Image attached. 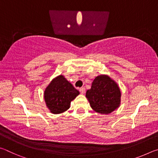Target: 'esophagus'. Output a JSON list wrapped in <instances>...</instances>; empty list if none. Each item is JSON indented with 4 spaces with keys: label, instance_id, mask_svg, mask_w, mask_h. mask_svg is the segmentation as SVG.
Here are the masks:
<instances>
[{
    "label": "esophagus",
    "instance_id": "1",
    "mask_svg": "<svg viewBox=\"0 0 158 158\" xmlns=\"http://www.w3.org/2000/svg\"><path fill=\"white\" fill-rule=\"evenodd\" d=\"M79 91H80V93H81V94H84V93H85V88H81V89H79Z\"/></svg>",
    "mask_w": 158,
    "mask_h": 158
}]
</instances>
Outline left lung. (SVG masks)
<instances>
[{"instance_id":"8db88e82","label":"left lung","mask_w":158,"mask_h":158,"mask_svg":"<svg viewBox=\"0 0 158 158\" xmlns=\"http://www.w3.org/2000/svg\"><path fill=\"white\" fill-rule=\"evenodd\" d=\"M85 97L91 108L101 114H109L121 105V93L118 85L110 77L100 74L96 77Z\"/></svg>"}]
</instances>
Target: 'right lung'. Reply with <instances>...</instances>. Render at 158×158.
Wrapping results in <instances>:
<instances>
[{
  "label": "right lung",
  "mask_w": 158,
  "mask_h": 158,
  "mask_svg": "<svg viewBox=\"0 0 158 158\" xmlns=\"http://www.w3.org/2000/svg\"><path fill=\"white\" fill-rule=\"evenodd\" d=\"M79 95V90L62 74L55 77L44 90V98L51 113H63L70 107L71 102Z\"/></svg>",
  "instance_id": "obj_1"
}]
</instances>
